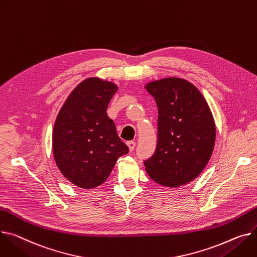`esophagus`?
I'll use <instances>...</instances> for the list:
<instances>
[{
  "mask_svg": "<svg viewBox=\"0 0 257 257\" xmlns=\"http://www.w3.org/2000/svg\"><path fill=\"white\" fill-rule=\"evenodd\" d=\"M135 145H136V144H135V142H132V141L127 143V146H128V148H129V151H130V152H132V151L134 150V148H135Z\"/></svg>",
  "mask_w": 257,
  "mask_h": 257,
  "instance_id": "34e87169",
  "label": "esophagus"
}]
</instances>
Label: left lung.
Instances as JSON below:
<instances>
[{
    "label": "left lung",
    "mask_w": 257,
    "mask_h": 257,
    "mask_svg": "<svg viewBox=\"0 0 257 257\" xmlns=\"http://www.w3.org/2000/svg\"><path fill=\"white\" fill-rule=\"evenodd\" d=\"M158 107L155 153L144 162L150 178L177 188L196 179L211 159L216 125L208 102L194 84L179 77L145 85Z\"/></svg>",
    "instance_id": "obj_1"
}]
</instances>
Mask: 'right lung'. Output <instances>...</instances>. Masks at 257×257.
I'll return each instance as SVG.
<instances>
[{"label":"right lung","mask_w":257,"mask_h":257,"mask_svg":"<svg viewBox=\"0 0 257 257\" xmlns=\"http://www.w3.org/2000/svg\"><path fill=\"white\" fill-rule=\"evenodd\" d=\"M117 85L99 77L82 80L60 109L53 133L54 158L61 174L82 189L98 187L129 152L106 109Z\"/></svg>","instance_id":"right-lung-1"}]
</instances>
